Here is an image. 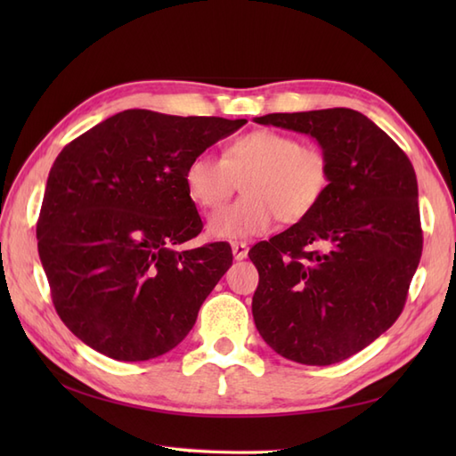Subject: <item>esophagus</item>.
<instances>
[{
    "label": "esophagus",
    "instance_id": "esophagus-1",
    "mask_svg": "<svg viewBox=\"0 0 456 456\" xmlns=\"http://www.w3.org/2000/svg\"><path fill=\"white\" fill-rule=\"evenodd\" d=\"M231 248H233L235 260H243V258H247V255H248V245L243 243V240H235V243L231 245Z\"/></svg>",
    "mask_w": 456,
    "mask_h": 456
}]
</instances>
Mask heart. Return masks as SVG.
Returning <instances> with one entry per match:
<instances>
[{
    "label": "heart",
    "instance_id": "1",
    "mask_svg": "<svg viewBox=\"0 0 456 456\" xmlns=\"http://www.w3.org/2000/svg\"><path fill=\"white\" fill-rule=\"evenodd\" d=\"M243 182L245 196L211 216V237L237 240L273 231L276 219L299 223L312 216L331 183L327 154L284 131L258 129L231 141L223 157L201 152L183 170L188 196L216 209Z\"/></svg>",
    "mask_w": 456,
    "mask_h": 456
}]
</instances>
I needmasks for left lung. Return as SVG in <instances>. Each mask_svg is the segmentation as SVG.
<instances>
[{
	"instance_id": "left-lung-1",
	"label": "left lung",
	"mask_w": 456,
	"mask_h": 456,
	"mask_svg": "<svg viewBox=\"0 0 456 456\" xmlns=\"http://www.w3.org/2000/svg\"><path fill=\"white\" fill-rule=\"evenodd\" d=\"M255 123L314 137L331 183L312 216L255 245L253 317L278 354L327 366L362 351L400 317L423 235L405 152L346 108L268 113Z\"/></svg>"
}]
</instances>
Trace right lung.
<instances>
[{
	"mask_svg": "<svg viewBox=\"0 0 456 456\" xmlns=\"http://www.w3.org/2000/svg\"><path fill=\"white\" fill-rule=\"evenodd\" d=\"M247 119L127 110L66 144L48 172L38 256L64 325L115 361L172 351L227 273V243L180 248L201 219L186 164Z\"/></svg>",
	"mask_w": 456,
	"mask_h": 456,
	"instance_id": "1",
	"label": "right lung"
}]
</instances>
